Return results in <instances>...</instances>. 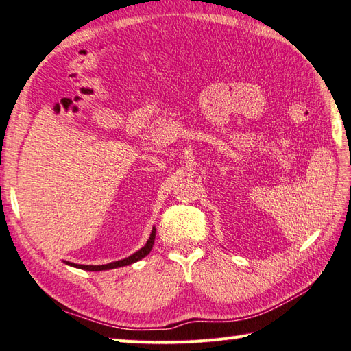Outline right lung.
I'll return each mask as SVG.
<instances>
[{"label": "right lung", "mask_w": 351, "mask_h": 351, "mask_svg": "<svg viewBox=\"0 0 351 351\" xmlns=\"http://www.w3.org/2000/svg\"><path fill=\"white\" fill-rule=\"evenodd\" d=\"M154 237H156V228L153 227L150 239L147 240V243L141 249H139V251H136L135 254H132L130 256H128V258L120 260V261H114V263H110V264H102V266H84V264H75V263H69V261L66 264H69V266L77 267V269H82V270H90V271H100V270H110V269L129 266V264L136 263V261H139L141 258H144L145 255L150 254L152 247H153V243H154Z\"/></svg>", "instance_id": "right-lung-1"}]
</instances>
